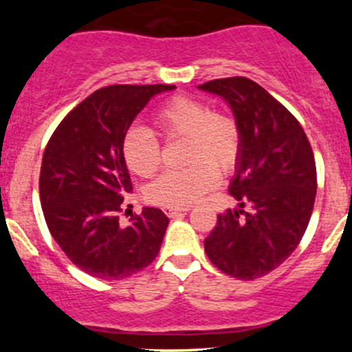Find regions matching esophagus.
Masks as SVG:
<instances>
[{"label":"esophagus","instance_id":"34e87169","mask_svg":"<svg viewBox=\"0 0 352 352\" xmlns=\"http://www.w3.org/2000/svg\"><path fill=\"white\" fill-rule=\"evenodd\" d=\"M189 211V208H163V212H165L168 218H175V216L182 214V212Z\"/></svg>","mask_w":352,"mask_h":352}]
</instances>
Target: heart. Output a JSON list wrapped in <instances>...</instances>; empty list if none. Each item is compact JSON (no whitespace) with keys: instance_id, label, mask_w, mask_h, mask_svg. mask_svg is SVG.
<instances>
[{"instance_id":"obj_1","label":"heart","mask_w":352,"mask_h":352,"mask_svg":"<svg viewBox=\"0 0 352 352\" xmlns=\"http://www.w3.org/2000/svg\"><path fill=\"white\" fill-rule=\"evenodd\" d=\"M158 136L182 140L184 163L179 172L163 173L146 190L148 201L165 208H187L216 187L219 174L228 175L242 156V127L228 112L211 110L197 98L175 95L153 113ZM122 158L140 177H153L162 166V144L150 129L133 126L122 138Z\"/></svg>"}]
</instances>
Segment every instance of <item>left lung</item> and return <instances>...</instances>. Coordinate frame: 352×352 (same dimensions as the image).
<instances>
[{"mask_svg":"<svg viewBox=\"0 0 352 352\" xmlns=\"http://www.w3.org/2000/svg\"><path fill=\"white\" fill-rule=\"evenodd\" d=\"M199 88L228 102L243 138L230 186L242 209L219 212L204 250L221 272L252 281L279 267L307 232L317 194L314 150L296 117L255 81L219 78Z\"/></svg>","mask_w":352,"mask_h":352,"instance_id":"1","label":"left lung"}]
</instances>
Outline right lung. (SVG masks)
<instances>
[{"label":"right lung","instance_id":"add662e5","mask_svg":"<svg viewBox=\"0 0 352 352\" xmlns=\"http://www.w3.org/2000/svg\"><path fill=\"white\" fill-rule=\"evenodd\" d=\"M173 88H100L67 113L45 146L38 179L45 223L67 258L94 278L126 279L158 255L168 226L158 208L119 225L124 194L133 190L122 138L153 95Z\"/></svg>","mask_w":352,"mask_h":352}]
</instances>
